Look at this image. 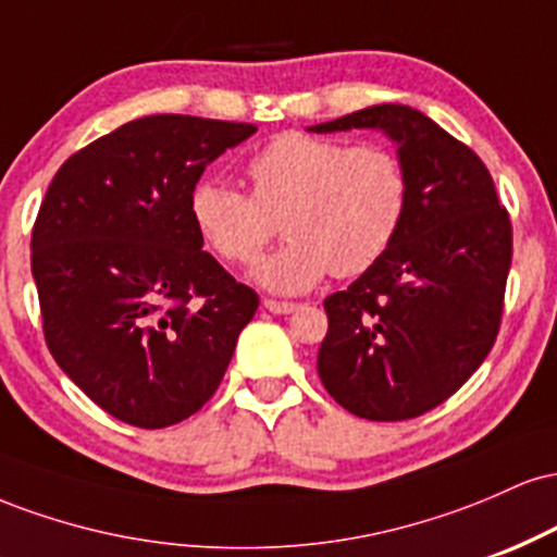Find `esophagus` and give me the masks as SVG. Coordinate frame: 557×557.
<instances>
[{
  "label": "esophagus",
  "instance_id": "esophagus-1",
  "mask_svg": "<svg viewBox=\"0 0 557 557\" xmlns=\"http://www.w3.org/2000/svg\"><path fill=\"white\" fill-rule=\"evenodd\" d=\"M264 309L272 311V314H293V311L300 309V304H293V300L264 298Z\"/></svg>",
  "mask_w": 557,
  "mask_h": 557
}]
</instances>
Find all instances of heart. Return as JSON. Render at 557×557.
Instances as JSON below:
<instances>
[{
  "label": "heart",
  "instance_id": "1",
  "mask_svg": "<svg viewBox=\"0 0 557 557\" xmlns=\"http://www.w3.org/2000/svg\"><path fill=\"white\" fill-rule=\"evenodd\" d=\"M251 196L203 181L190 216L227 264H251L280 230L287 240L261 259L274 293H304L332 272L359 277L389 251L408 212V172L389 146L283 133L246 162Z\"/></svg>",
  "mask_w": 557,
  "mask_h": 557
}]
</instances>
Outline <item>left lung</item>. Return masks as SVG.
<instances>
[{
	"label": "left lung",
	"mask_w": 557,
	"mask_h": 557,
	"mask_svg": "<svg viewBox=\"0 0 557 557\" xmlns=\"http://www.w3.org/2000/svg\"><path fill=\"white\" fill-rule=\"evenodd\" d=\"M376 127L398 144L408 212L389 251L324 298L330 327L317 372L345 411L417 419L487 359L503 322L513 227L490 170L426 114L376 104L309 127Z\"/></svg>",
	"instance_id": "left-lung-1"
}]
</instances>
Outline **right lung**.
Instances as JSON below:
<instances>
[{"label":"right lung","mask_w":557,"mask_h":557,"mask_svg":"<svg viewBox=\"0 0 557 557\" xmlns=\"http://www.w3.org/2000/svg\"><path fill=\"white\" fill-rule=\"evenodd\" d=\"M251 123L151 114L57 170L30 233L44 341L114 419L162 430L214 395L257 290L203 251L190 194Z\"/></svg>","instance_id":"1"}]
</instances>
